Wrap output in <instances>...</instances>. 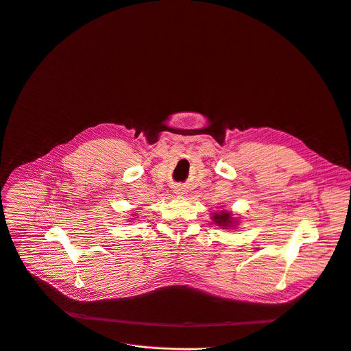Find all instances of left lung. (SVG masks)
<instances>
[{"label":"left lung","instance_id":"1","mask_svg":"<svg viewBox=\"0 0 351 351\" xmlns=\"http://www.w3.org/2000/svg\"><path fill=\"white\" fill-rule=\"evenodd\" d=\"M212 219L217 226H221V227H228L230 224L234 226V219H232L231 215L226 210H221L219 213H213Z\"/></svg>","mask_w":351,"mask_h":351}]
</instances>
